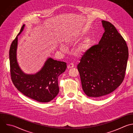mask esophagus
Masks as SVG:
<instances>
[{
	"label": "esophagus",
	"mask_w": 133,
	"mask_h": 133,
	"mask_svg": "<svg viewBox=\"0 0 133 133\" xmlns=\"http://www.w3.org/2000/svg\"><path fill=\"white\" fill-rule=\"evenodd\" d=\"M74 66V64H73V63H69V64H68V69H71V68H73Z\"/></svg>",
	"instance_id": "obj_1"
}]
</instances>
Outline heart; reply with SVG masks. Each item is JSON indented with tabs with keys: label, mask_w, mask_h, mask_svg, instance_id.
Wrapping results in <instances>:
<instances>
[{
	"label": "heart",
	"mask_w": 133,
	"mask_h": 133,
	"mask_svg": "<svg viewBox=\"0 0 133 133\" xmlns=\"http://www.w3.org/2000/svg\"><path fill=\"white\" fill-rule=\"evenodd\" d=\"M78 38H77V37H72L70 39H69V40L68 41V42L69 43H71L73 41H76L77 40H78ZM88 42H87L86 44H84L83 45H82V46H79V47H78L76 49V51H75L76 55H82L85 52V51L86 50V47L88 45ZM65 49V47L64 46H62L61 47V50H64Z\"/></svg>",
	"instance_id": "b5f03b06"
}]
</instances>
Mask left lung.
I'll return each instance as SVG.
<instances>
[{
	"label": "left lung",
	"mask_w": 133,
	"mask_h": 133,
	"mask_svg": "<svg viewBox=\"0 0 133 133\" xmlns=\"http://www.w3.org/2000/svg\"><path fill=\"white\" fill-rule=\"evenodd\" d=\"M104 32L99 44L88 49L77 68L83 90L99 98L114 91L123 82L128 50L125 41L110 22L102 21Z\"/></svg>",
	"instance_id": "1"
}]
</instances>
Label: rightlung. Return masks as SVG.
I'll list each match as a JSON object with an SVG mask.
<instances>
[{"instance_id": "obj_1", "label": "right lung", "mask_w": 133, "mask_h": 133, "mask_svg": "<svg viewBox=\"0 0 133 133\" xmlns=\"http://www.w3.org/2000/svg\"><path fill=\"white\" fill-rule=\"evenodd\" d=\"M24 26V24L22 26L10 48L11 79L17 89L25 96L38 102H48L54 99L59 92L58 78L66 70V63L49 58L36 74H25L20 68L17 60L18 36L23 31Z\"/></svg>"}]
</instances>
